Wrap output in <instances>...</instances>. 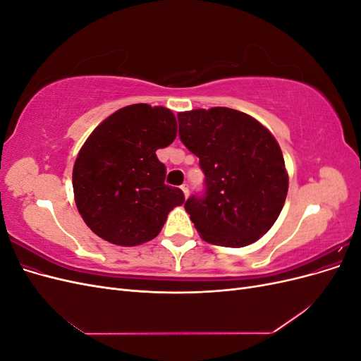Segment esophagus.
I'll return each instance as SVG.
<instances>
[{"instance_id": "obj_1", "label": "esophagus", "mask_w": 361, "mask_h": 361, "mask_svg": "<svg viewBox=\"0 0 361 361\" xmlns=\"http://www.w3.org/2000/svg\"><path fill=\"white\" fill-rule=\"evenodd\" d=\"M180 190L183 191V195H185V197H188V194H190V187H188V183H183V185H180Z\"/></svg>"}]
</instances>
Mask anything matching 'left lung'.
Wrapping results in <instances>:
<instances>
[{"label":"left lung","instance_id":"obj_1","mask_svg":"<svg viewBox=\"0 0 361 361\" xmlns=\"http://www.w3.org/2000/svg\"><path fill=\"white\" fill-rule=\"evenodd\" d=\"M179 138L199 158L203 192L185 202L204 241L245 247L279 218L288 194L280 146L256 118L215 106L178 114Z\"/></svg>","mask_w":361,"mask_h":361}]
</instances>
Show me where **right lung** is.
I'll return each instance as SVG.
<instances>
[{
    "label": "right lung",
    "mask_w": 361,
    "mask_h": 361,
    "mask_svg": "<svg viewBox=\"0 0 361 361\" xmlns=\"http://www.w3.org/2000/svg\"><path fill=\"white\" fill-rule=\"evenodd\" d=\"M178 134L176 117L164 106L135 104L116 111L87 138L73 166V194L85 224L105 241L133 247L150 241L182 190L166 185L157 150Z\"/></svg>",
    "instance_id": "1"
}]
</instances>
